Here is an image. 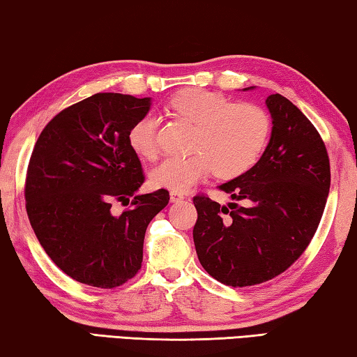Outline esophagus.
Returning <instances> with one entry per match:
<instances>
[{
	"mask_svg": "<svg viewBox=\"0 0 357 357\" xmlns=\"http://www.w3.org/2000/svg\"><path fill=\"white\" fill-rule=\"evenodd\" d=\"M169 199H171V202H182L185 196L182 195V192L178 191H171V195H169Z\"/></svg>",
	"mask_w": 357,
	"mask_h": 357,
	"instance_id": "obj_1",
	"label": "esophagus"
}]
</instances>
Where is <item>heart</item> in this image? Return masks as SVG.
<instances>
[{
  "label": "heart",
  "mask_w": 357,
  "mask_h": 357,
  "mask_svg": "<svg viewBox=\"0 0 357 357\" xmlns=\"http://www.w3.org/2000/svg\"><path fill=\"white\" fill-rule=\"evenodd\" d=\"M174 114L195 123L188 156H169L150 172L158 188L188 191L215 171L234 178L249 171L264 153L271 122L266 112L251 103H232L220 93L186 89L169 103ZM158 119L146 114L130 128L128 142L136 155L152 160L156 155Z\"/></svg>",
  "instance_id": "heart-1"
}]
</instances>
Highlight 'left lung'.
<instances>
[{"label": "left lung", "instance_id": "8db88e82", "mask_svg": "<svg viewBox=\"0 0 357 357\" xmlns=\"http://www.w3.org/2000/svg\"><path fill=\"white\" fill-rule=\"evenodd\" d=\"M265 105L273 127L264 155L220 185L243 205L192 199L199 261L211 278L232 287L266 282L295 264L317 232L329 195V158L314 125L280 93L266 97Z\"/></svg>", "mask_w": 357, "mask_h": 357}]
</instances>
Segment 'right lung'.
<instances>
[{
	"mask_svg": "<svg viewBox=\"0 0 357 357\" xmlns=\"http://www.w3.org/2000/svg\"><path fill=\"white\" fill-rule=\"evenodd\" d=\"M150 106V97L96 93L53 117L34 146L24 186L31 227L81 284L114 289L135 278L149 222L169 202L166 190L136 195L144 175L128 133ZM112 200L130 208L114 215Z\"/></svg>",
	"mask_w": 357,
	"mask_h": 357,
	"instance_id": "obj_1",
	"label": "right lung"
}]
</instances>
